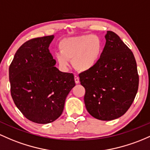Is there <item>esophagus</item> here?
I'll return each instance as SVG.
<instances>
[{
    "instance_id": "obj_1",
    "label": "esophagus",
    "mask_w": 150,
    "mask_h": 150,
    "mask_svg": "<svg viewBox=\"0 0 150 150\" xmlns=\"http://www.w3.org/2000/svg\"><path fill=\"white\" fill-rule=\"evenodd\" d=\"M74 79H75V82L76 84H78L79 83H80V78H79V77L78 76V75H75Z\"/></svg>"
}]
</instances>
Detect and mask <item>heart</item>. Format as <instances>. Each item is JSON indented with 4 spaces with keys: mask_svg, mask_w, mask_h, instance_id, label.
<instances>
[{
    "mask_svg": "<svg viewBox=\"0 0 150 150\" xmlns=\"http://www.w3.org/2000/svg\"><path fill=\"white\" fill-rule=\"evenodd\" d=\"M60 53L55 55L57 63L65 68L69 61L80 72L91 70L97 65L103 51V42L98 36L88 34L66 38L58 44Z\"/></svg>",
    "mask_w": 150,
    "mask_h": 150,
    "instance_id": "1",
    "label": "heart"
}]
</instances>
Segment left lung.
Returning <instances> with one entry per match:
<instances>
[{"label": "left lung", "instance_id": "8db88e82", "mask_svg": "<svg viewBox=\"0 0 150 150\" xmlns=\"http://www.w3.org/2000/svg\"><path fill=\"white\" fill-rule=\"evenodd\" d=\"M106 43L97 65L79 75L85 89L88 112L100 120H112L127 111L139 86L137 62L130 49L112 31L105 35Z\"/></svg>", "mask_w": 150, "mask_h": 150}]
</instances>
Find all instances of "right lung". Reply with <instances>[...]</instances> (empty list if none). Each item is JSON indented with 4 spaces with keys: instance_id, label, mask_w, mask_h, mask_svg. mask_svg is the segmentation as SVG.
Masks as SVG:
<instances>
[{
    "instance_id": "obj_1",
    "label": "right lung",
    "mask_w": 150,
    "mask_h": 150,
    "mask_svg": "<svg viewBox=\"0 0 150 150\" xmlns=\"http://www.w3.org/2000/svg\"><path fill=\"white\" fill-rule=\"evenodd\" d=\"M53 35L24 42L9 67L11 94L15 105L29 120L47 124L62 115L65 99L75 85L72 73L62 72L48 47Z\"/></svg>"
}]
</instances>
